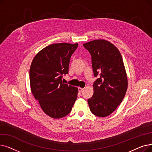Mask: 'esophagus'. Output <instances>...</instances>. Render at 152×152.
Here are the masks:
<instances>
[{"label": "esophagus", "mask_w": 152, "mask_h": 152, "mask_svg": "<svg viewBox=\"0 0 152 152\" xmlns=\"http://www.w3.org/2000/svg\"><path fill=\"white\" fill-rule=\"evenodd\" d=\"M83 90H84V89L82 88V87H78V91H79V92H82Z\"/></svg>", "instance_id": "esophagus-1"}]
</instances>
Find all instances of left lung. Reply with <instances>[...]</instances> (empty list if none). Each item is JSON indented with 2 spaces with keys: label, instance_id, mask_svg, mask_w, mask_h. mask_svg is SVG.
Wrapping results in <instances>:
<instances>
[{
  "label": "left lung",
  "instance_id": "8db88e82",
  "mask_svg": "<svg viewBox=\"0 0 152 152\" xmlns=\"http://www.w3.org/2000/svg\"><path fill=\"white\" fill-rule=\"evenodd\" d=\"M92 56L94 94L87 100L91 112L99 117L112 113L127 91V77L120 52L112 43L97 39L83 44Z\"/></svg>",
  "mask_w": 152,
  "mask_h": 152
}]
</instances>
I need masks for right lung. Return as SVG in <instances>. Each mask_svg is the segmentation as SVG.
I'll list each match as a JSON object with an SVG mask.
<instances>
[{"mask_svg": "<svg viewBox=\"0 0 152 152\" xmlns=\"http://www.w3.org/2000/svg\"><path fill=\"white\" fill-rule=\"evenodd\" d=\"M77 43L53 44L39 51L29 69L31 91L42 111L58 119L68 115L77 97L78 88L62 82L63 75L68 73L71 55Z\"/></svg>", "mask_w": 152, "mask_h": 152, "instance_id": "add662e5", "label": "right lung"}]
</instances>
